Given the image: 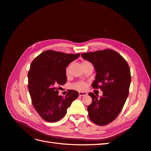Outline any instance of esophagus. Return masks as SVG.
<instances>
[{
    "instance_id": "esophagus-1",
    "label": "esophagus",
    "mask_w": 151,
    "mask_h": 151,
    "mask_svg": "<svg viewBox=\"0 0 151 151\" xmlns=\"http://www.w3.org/2000/svg\"><path fill=\"white\" fill-rule=\"evenodd\" d=\"M79 96H81V97L86 96V95H88L87 92H86V91H79Z\"/></svg>"
}]
</instances>
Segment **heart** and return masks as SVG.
<instances>
[{
  "instance_id": "b5f03b06",
  "label": "heart",
  "mask_w": 151,
  "mask_h": 151,
  "mask_svg": "<svg viewBox=\"0 0 151 151\" xmlns=\"http://www.w3.org/2000/svg\"><path fill=\"white\" fill-rule=\"evenodd\" d=\"M85 62H87V61H84L83 63H85ZM68 69L67 68V70H66V72H67V73H68ZM86 86H87V84L85 83L78 82V83L73 84L72 87L73 88V89H75L76 90L83 91L86 89Z\"/></svg>"
}]
</instances>
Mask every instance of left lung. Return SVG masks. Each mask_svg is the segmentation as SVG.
Instances as JSON below:
<instances>
[{"label":"left lung","mask_w":151,"mask_h":151,"mask_svg":"<svg viewBox=\"0 0 151 151\" xmlns=\"http://www.w3.org/2000/svg\"><path fill=\"white\" fill-rule=\"evenodd\" d=\"M81 56L93 65L96 72L91 86L100 88L103 94L100 98L89 93L92 102L88 106L90 119L99 126H105L119 115L129 95L131 84L129 67L116 51L105 49L83 53Z\"/></svg>","instance_id":"8db88e82"}]
</instances>
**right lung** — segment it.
<instances>
[{
  "label": "right lung",
  "instance_id": "1",
  "mask_svg": "<svg viewBox=\"0 0 151 151\" xmlns=\"http://www.w3.org/2000/svg\"><path fill=\"white\" fill-rule=\"evenodd\" d=\"M79 56L46 50L31 63L28 73L29 91L35 109L47 122H55L63 118L79 96L77 91L69 90L63 97L58 95V86L67 83L66 68Z\"/></svg>",
  "mask_w": 151,
  "mask_h": 151
}]
</instances>
